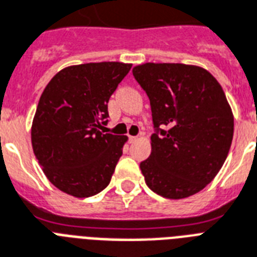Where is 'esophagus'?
<instances>
[{"mask_svg": "<svg viewBox=\"0 0 257 257\" xmlns=\"http://www.w3.org/2000/svg\"><path fill=\"white\" fill-rule=\"evenodd\" d=\"M128 139H130V142L131 143H133V142H135V141H138V137H128Z\"/></svg>", "mask_w": 257, "mask_h": 257, "instance_id": "esophagus-1", "label": "esophagus"}]
</instances>
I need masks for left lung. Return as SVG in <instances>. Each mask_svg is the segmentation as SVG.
<instances>
[{
	"label": "left lung",
	"mask_w": 257,
	"mask_h": 257,
	"mask_svg": "<svg viewBox=\"0 0 257 257\" xmlns=\"http://www.w3.org/2000/svg\"><path fill=\"white\" fill-rule=\"evenodd\" d=\"M133 74L149 95L157 128L151 155L141 163L146 184L167 199L195 195L220 171L232 143L233 114L220 83L184 63H142Z\"/></svg>",
	"instance_id": "1"
}]
</instances>
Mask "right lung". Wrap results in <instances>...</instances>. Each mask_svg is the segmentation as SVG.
I'll return each mask as SVG.
<instances>
[{
    "instance_id": "obj_1",
    "label": "right lung",
    "mask_w": 257,
    "mask_h": 257,
    "mask_svg": "<svg viewBox=\"0 0 257 257\" xmlns=\"http://www.w3.org/2000/svg\"><path fill=\"white\" fill-rule=\"evenodd\" d=\"M131 63L74 65L51 78L32 124V146L51 184L75 198H89L108 186L127 142L104 134L107 103Z\"/></svg>"
}]
</instances>
